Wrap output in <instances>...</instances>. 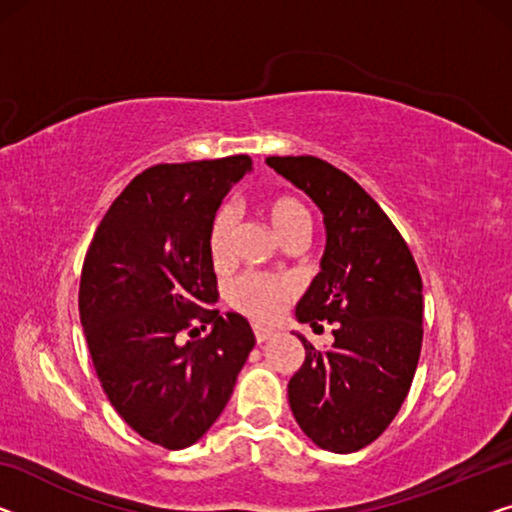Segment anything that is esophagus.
<instances>
[{"label": "esophagus", "instance_id": "34e87169", "mask_svg": "<svg viewBox=\"0 0 512 512\" xmlns=\"http://www.w3.org/2000/svg\"><path fill=\"white\" fill-rule=\"evenodd\" d=\"M253 331H255V340L259 342V345H262V342H266V340H271L273 335H276V331L264 329V326H253Z\"/></svg>", "mask_w": 512, "mask_h": 512}]
</instances>
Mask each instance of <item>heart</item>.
<instances>
[{
  "mask_svg": "<svg viewBox=\"0 0 512 512\" xmlns=\"http://www.w3.org/2000/svg\"><path fill=\"white\" fill-rule=\"evenodd\" d=\"M266 218L280 241L289 236L310 234V213L294 197H276L266 204ZM234 230V216L230 209H220L209 230V255L216 264L230 255V239ZM294 287L285 278L266 276V273H243L230 287V303L255 322H273L282 308L292 301Z\"/></svg>",
  "mask_w": 512,
  "mask_h": 512,
  "instance_id": "b5f03b06",
  "label": "heart"
}]
</instances>
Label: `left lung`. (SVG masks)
Returning a JSON list of instances; mask_svg holds the SVG:
<instances>
[{
	"mask_svg": "<svg viewBox=\"0 0 512 512\" xmlns=\"http://www.w3.org/2000/svg\"><path fill=\"white\" fill-rule=\"evenodd\" d=\"M266 165L303 190L324 216L322 271L296 305V319L317 329L333 322V347H305L289 379L296 423L312 444L354 453L398 414L423 345V282L411 250L379 204L315 156H269Z\"/></svg>",
	"mask_w": 512,
	"mask_h": 512,
	"instance_id": "left-lung-1",
	"label": "left lung"
}]
</instances>
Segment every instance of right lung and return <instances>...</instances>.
<instances>
[{
    "label": "right lung",
    "mask_w": 512,
    "mask_h": 512,
    "mask_svg": "<svg viewBox=\"0 0 512 512\" xmlns=\"http://www.w3.org/2000/svg\"><path fill=\"white\" fill-rule=\"evenodd\" d=\"M248 156L156 165L98 225L80 278V322L105 395L151 444L193 446L223 414L255 347L239 312H220L209 230ZM212 326L207 339L180 342Z\"/></svg>",
    "instance_id": "obj_1"
}]
</instances>
